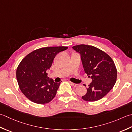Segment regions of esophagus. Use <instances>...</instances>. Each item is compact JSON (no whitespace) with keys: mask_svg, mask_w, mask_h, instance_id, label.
Returning a JSON list of instances; mask_svg holds the SVG:
<instances>
[{"mask_svg":"<svg viewBox=\"0 0 132 132\" xmlns=\"http://www.w3.org/2000/svg\"><path fill=\"white\" fill-rule=\"evenodd\" d=\"M70 82V84H71V85L72 86H73V87H76L78 86V84H75V83L72 82Z\"/></svg>","mask_w":132,"mask_h":132,"instance_id":"1","label":"esophagus"}]
</instances>
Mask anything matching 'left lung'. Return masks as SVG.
<instances>
[{
	"label": "left lung",
	"instance_id": "1",
	"mask_svg": "<svg viewBox=\"0 0 132 132\" xmlns=\"http://www.w3.org/2000/svg\"><path fill=\"white\" fill-rule=\"evenodd\" d=\"M72 48L80 55L84 71L92 79L82 98L87 101L100 100L116 82L117 69L114 61L105 52L92 45L81 44Z\"/></svg>",
	"mask_w": 132,
	"mask_h": 132
}]
</instances>
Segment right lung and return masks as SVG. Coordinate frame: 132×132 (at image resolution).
<instances>
[{"label": "right lung", "instance_id": "obj_1", "mask_svg": "<svg viewBox=\"0 0 132 132\" xmlns=\"http://www.w3.org/2000/svg\"><path fill=\"white\" fill-rule=\"evenodd\" d=\"M67 47H45L34 51L24 58L16 70V79L22 93L35 103L44 104L55 97L60 82L47 76L56 55Z\"/></svg>", "mask_w": 132, "mask_h": 132}]
</instances>
